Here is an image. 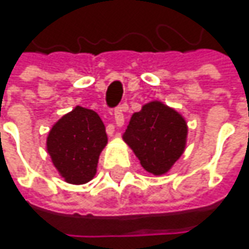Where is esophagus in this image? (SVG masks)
<instances>
[{
	"mask_svg": "<svg viewBox=\"0 0 249 249\" xmlns=\"http://www.w3.org/2000/svg\"><path fill=\"white\" fill-rule=\"evenodd\" d=\"M114 118H115V124L117 125L124 124V107H123V106H118V107L114 110ZM107 134H108V135H113L114 125H108V126H107Z\"/></svg>",
	"mask_w": 249,
	"mask_h": 249,
	"instance_id": "esophagus-1",
	"label": "esophagus"
}]
</instances>
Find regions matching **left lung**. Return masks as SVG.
<instances>
[{"mask_svg": "<svg viewBox=\"0 0 249 249\" xmlns=\"http://www.w3.org/2000/svg\"><path fill=\"white\" fill-rule=\"evenodd\" d=\"M187 124L177 111L152 102L132 115L124 134L142 167L152 174H164L184 152Z\"/></svg>", "mask_w": 249, "mask_h": 249, "instance_id": "1", "label": "left lung"}]
</instances>
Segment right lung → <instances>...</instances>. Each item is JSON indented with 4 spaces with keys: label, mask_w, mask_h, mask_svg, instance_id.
Here are the masks:
<instances>
[{
    "label": "right lung",
    "mask_w": 249,
    "mask_h": 249,
    "mask_svg": "<svg viewBox=\"0 0 249 249\" xmlns=\"http://www.w3.org/2000/svg\"><path fill=\"white\" fill-rule=\"evenodd\" d=\"M106 143V128L99 114L78 106L51 128L47 150L67 182L85 184L94 177Z\"/></svg>",
    "instance_id": "add662e5"
}]
</instances>
